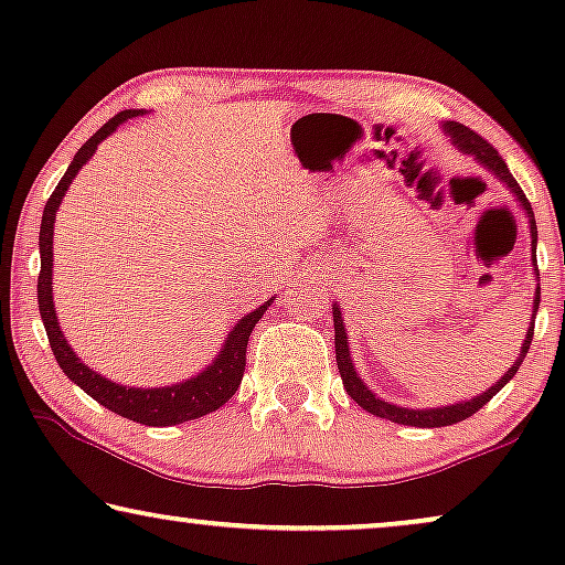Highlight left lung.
<instances>
[{
	"instance_id": "left-lung-1",
	"label": "left lung",
	"mask_w": 565,
	"mask_h": 565,
	"mask_svg": "<svg viewBox=\"0 0 565 565\" xmlns=\"http://www.w3.org/2000/svg\"><path fill=\"white\" fill-rule=\"evenodd\" d=\"M443 134L450 138L455 149L460 153H466L476 161V164H481L486 172L497 177V180L504 184V188L512 192L516 203H520L524 218H527V228H530V254H532V269H535V280H537V226H535V213H532V207L527 203V198H524V192L520 190V184L509 172L504 159L499 157V151L493 149L489 141H483L481 136L473 134V130L462 126V122H455V120H445L443 122ZM537 306H540V280L535 285V292H532V319H530V327L524 331V339H522V347H520V354H516V360L512 362V367L507 370L504 375L499 377L497 383L491 385V388H486L483 393H478L473 398H466V401H458V404H447V406H431V408H414V406H401V404H393V401H385L377 396V393L370 388V385L362 381L358 367H354V360H352V352H350V334H347L344 329V316H342V308L334 300V308H331V313H334V344H337V367H339V375H342V383H344V391L350 393L352 401L358 406L365 408L367 414L373 416H381V419H388V422H396V424H404V427H419V429H431V427H450V424H458L462 419H468V416H473L478 408H483L489 401L497 396V393L504 388V385L512 381L516 375V370H520L524 354L530 350V342H532V331H535V316H537Z\"/></svg>"
}]
</instances>
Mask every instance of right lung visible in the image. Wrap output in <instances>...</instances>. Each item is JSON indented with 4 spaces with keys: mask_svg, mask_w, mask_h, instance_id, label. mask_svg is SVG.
Returning <instances> with one entry per match:
<instances>
[{
    "mask_svg": "<svg viewBox=\"0 0 565 565\" xmlns=\"http://www.w3.org/2000/svg\"><path fill=\"white\" fill-rule=\"evenodd\" d=\"M149 110H122L105 122L87 143L76 151L72 164H68L66 174L61 177V182L53 190L43 211L41 221V275H38V311H41L45 334H49L51 350L56 354L58 367L64 370L68 381L79 385V388L97 401L99 406L110 408V412L126 416L130 422L146 424V427H174V424L200 419V416L215 412L226 401L234 396L244 377L246 365V344L257 321L265 316L269 306L275 303V296L265 300L259 308H254L252 313H246L238 319L231 331L223 339L218 354L213 362L200 370L198 375L188 377V381L169 383V385H153V388H136V385H122L115 383L110 377L99 375L97 370H92L87 362L79 360V354L72 350L68 339L61 331L56 306H53V223H56V213L64 200L66 190L72 188L74 177L82 172L84 164H89V159L95 157L97 146L110 138L122 122L130 118H141Z\"/></svg>",
    "mask_w": 565,
    "mask_h": 565,
    "instance_id": "1",
    "label": "right lung"
}]
</instances>
